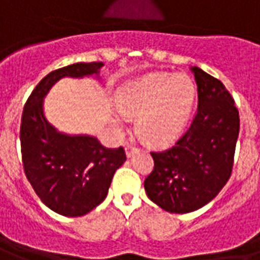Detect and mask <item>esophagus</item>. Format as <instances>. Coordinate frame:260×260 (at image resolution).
<instances>
[{"label": "esophagus", "mask_w": 260, "mask_h": 260, "mask_svg": "<svg viewBox=\"0 0 260 260\" xmlns=\"http://www.w3.org/2000/svg\"><path fill=\"white\" fill-rule=\"evenodd\" d=\"M136 150H138V149H136L135 146H131V145H126V146H125V153H126L128 157H131V156L134 155Z\"/></svg>", "instance_id": "obj_1"}]
</instances>
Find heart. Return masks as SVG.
<instances>
[{
    "instance_id": "b5f03b06",
    "label": "heart",
    "mask_w": 260,
    "mask_h": 260,
    "mask_svg": "<svg viewBox=\"0 0 260 260\" xmlns=\"http://www.w3.org/2000/svg\"><path fill=\"white\" fill-rule=\"evenodd\" d=\"M196 100V84L187 74H152L132 80L118 92L122 114L136 117V134L150 145L176 141L186 129ZM117 128L121 118H114Z\"/></svg>"
}]
</instances>
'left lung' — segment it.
Listing matches in <instances>:
<instances>
[{
  "label": "left lung",
  "instance_id": "obj_1",
  "mask_svg": "<svg viewBox=\"0 0 260 260\" xmlns=\"http://www.w3.org/2000/svg\"><path fill=\"white\" fill-rule=\"evenodd\" d=\"M199 105L193 122L172 148L150 152L155 161L145 179L148 197L165 211L186 214L208 204L231 177L239 112L225 86L191 67Z\"/></svg>",
  "mask_w": 260,
  "mask_h": 260
}]
</instances>
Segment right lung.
Returning a JSON list of instances; mask_svg holds the SVG:
<instances>
[{
  "mask_svg": "<svg viewBox=\"0 0 260 260\" xmlns=\"http://www.w3.org/2000/svg\"><path fill=\"white\" fill-rule=\"evenodd\" d=\"M103 66V61H91L54 70L39 81L23 107V170L43 204L64 217H81L101 204L126 156L122 146L105 148L94 136L59 132L45 117L43 99L63 77H99Z\"/></svg>",
  "mask_w": 260,
  "mask_h": 260,
  "instance_id": "right-lung-1",
  "label": "right lung"
}]
</instances>
